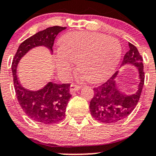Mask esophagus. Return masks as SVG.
<instances>
[{
	"label": "esophagus",
	"instance_id": "1",
	"mask_svg": "<svg viewBox=\"0 0 156 156\" xmlns=\"http://www.w3.org/2000/svg\"><path fill=\"white\" fill-rule=\"evenodd\" d=\"M81 88V86H79V85H76L75 84H71V86H70V91L71 92H75V91H78V90H80Z\"/></svg>",
	"mask_w": 156,
	"mask_h": 156
}]
</instances>
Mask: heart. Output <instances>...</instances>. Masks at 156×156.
<instances>
[{
	"mask_svg": "<svg viewBox=\"0 0 156 156\" xmlns=\"http://www.w3.org/2000/svg\"><path fill=\"white\" fill-rule=\"evenodd\" d=\"M55 53L58 71L68 76L77 63L78 71L91 83L105 80L113 73L122 55L117 39L94 32H70L59 41Z\"/></svg>",
	"mask_w": 156,
	"mask_h": 156,
	"instance_id": "obj_1",
	"label": "heart"
}]
</instances>
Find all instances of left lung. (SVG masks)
Masks as SVG:
<instances>
[{"label": "left lung", "mask_w": 156, "mask_h": 156, "mask_svg": "<svg viewBox=\"0 0 156 156\" xmlns=\"http://www.w3.org/2000/svg\"><path fill=\"white\" fill-rule=\"evenodd\" d=\"M129 50L125 55L122 66L134 65L139 71V84L137 91L132 94L119 89L117 71L106 82L94 88V97L90 101V112L94 119L103 123H115L131 114L139 102L145 81L142 58L135 45L129 43Z\"/></svg>", "instance_id": "left-lung-1"}]
</instances>
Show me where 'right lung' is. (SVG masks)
Instances as JSON below:
<instances>
[{
	"mask_svg": "<svg viewBox=\"0 0 156 156\" xmlns=\"http://www.w3.org/2000/svg\"><path fill=\"white\" fill-rule=\"evenodd\" d=\"M65 29L66 27L54 26L37 32L20 44L12 62L11 70L17 101L30 119L42 124H55L65 119L67 105L71 97L70 84L61 85L49 81L37 91L27 89L17 79V68L21 58L34 48L43 46L52 53L55 37Z\"/></svg>",
	"mask_w": 156,
	"mask_h": 156,
	"instance_id": "obj_1",
	"label": "right lung"
}]
</instances>
